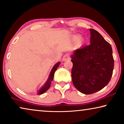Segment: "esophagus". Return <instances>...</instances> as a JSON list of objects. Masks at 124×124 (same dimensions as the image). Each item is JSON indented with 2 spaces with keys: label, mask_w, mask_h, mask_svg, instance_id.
<instances>
[{
  "label": "esophagus",
  "mask_w": 124,
  "mask_h": 124,
  "mask_svg": "<svg viewBox=\"0 0 124 124\" xmlns=\"http://www.w3.org/2000/svg\"><path fill=\"white\" fill-rule=\"evenodd\" d=\"M70 58V54H68V53H66V54L64 55L63 57V61H66V60H69Z\"/></svg>",
  "instance_id": "obj_1"
}]
</instances>
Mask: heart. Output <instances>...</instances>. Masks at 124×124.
Instances as JSON below:
<instances>
[{"mask_svg":"<svg viewBox=\"0 0 124 124\" xmlns=\"http://www.w3.org/2000/svg\"><path fill=\"white\" fill-rule=\"evenodd\" d=\"M78 38V37H76V38Z\"/></svg>","mask_w":124,"mask_h":124,"instance_id":"heart-1","label":"heart"}]
</instances>
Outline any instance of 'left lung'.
Segmentation results:
<instances>
[{"label":"left lung","mask_w":124,"mask_h":124,"mask_svg":"<svg viewBox=\"0 0 124 124\" xmlns=\"http://www.w3.org/2000/svg\"><path fill=\"white\" fill-rule=\"evenodd\" d=\"M90 31V44L77 49L71 56L73 85L86 95L105 87L111 78L114 67L111 46L97 31Z\"/></svg>","instance_id":"8db88e82"}]
</instances>
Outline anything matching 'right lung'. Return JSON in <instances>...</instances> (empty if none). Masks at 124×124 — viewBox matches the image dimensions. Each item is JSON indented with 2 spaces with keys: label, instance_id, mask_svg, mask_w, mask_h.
Listing matches in <instances>:
<instances>
[{
  "label": "right lung",
  "instance_id": "1",
  "mask_svg": "<svg viewBox=\"0 0 124 124\" xmlns=\"http://www.w3.org/2000/svg\"><path fill=\"white\" fill-rule=\"evenodd\" d=\"M60 62H58L57 63L55 64L54 67H53L52 70V71L51 72L50 75H49L48 80H47V81L46 82V83L43 87H42L41 89L39 91L38 95H40V94L44 93V92H45L46 91H47L48 89L49 88V87H50L51 84V82L52 81L53 79V77H54V74L55 71H56L57 68H58L59 65H60Z\"/></svg>",
  "mask_w": 124,
  "mask_h": 124
}]
</instances>
